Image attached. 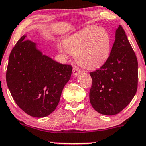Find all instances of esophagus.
<instances>
[{
  "label": "esophagus",
  "instance_id": "esophagus-1",
  "mask_svg": "<svg viewBox=\"0 0 146 146\" xmlns=\"http://www.w3.org/2000/svg\"><path fill=\"white\" fill-rule=\"evenodd\" d=\"M80 72H81V70H80V68H77V67L73 68V76H78V75L80 73Z\"/></svg>",
  "mask_w": 146,
  "mask_h": 146
}]
</instances>
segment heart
Listing matches in <instances>:
<instances>
[{"instance_id":"heart-1","label":"heart","mask_w":146,"mask_h":146,"mask_svg":"<svg viewBox=\"0 0 146 146\" xmlns=\"http://www.w3.org/2000/svg\"><path fill=\"white\" fill-rule=\"evenodd\" d=\"M57 48L65 58L69 53L74 55L76 62L83 67L96 68L104 64L110 56L111 36L103 27H88L58 43Z\"/></svg>"}]
</instances>
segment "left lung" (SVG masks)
<instances>
[{
  "label": "left lung",
  "mask_w": 146,
  "mask_h": 146,
  "mask_svg": "<svg viewBox=\"0 0 146 146\" xmlns=\"http://www.w3.org/2000/svg\"><path fill=\"white\" fill-rule=\"evenodd\" d=\"M90 75V102L99 113L116 115L133 98L138 88V60L121 25L115 31L108 60Z\"/></svg>",
  "instance_id": "1"
}]
</instances>
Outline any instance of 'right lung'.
Here are the masks:
<instances>
[{
  "label": "right lung",
  "mask_w": 146,
  "mask_h": 146,
  "mask_svg": "<svg viewBox=\"0 0 146 146\" xmlns=\"http://www.w3.org/2000/svg\"><path fill=\"white\" fill-rule=\"evenodd\" d=\"M25 35L12 49L6 83L13 98L31 116L43 118L55 111L72 67L43 55Z\"/></svg>",
  "instance_id": "add662e5"
}]
</instances>
